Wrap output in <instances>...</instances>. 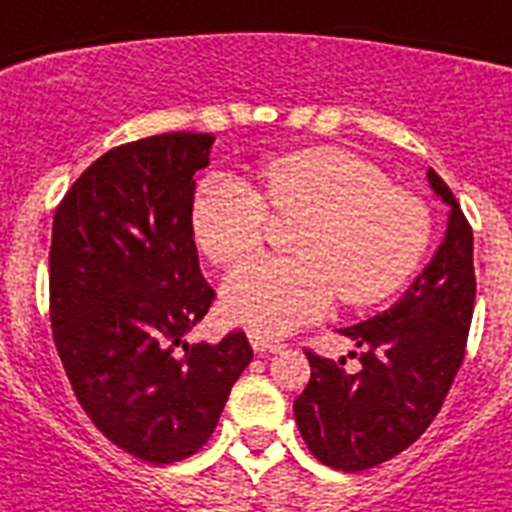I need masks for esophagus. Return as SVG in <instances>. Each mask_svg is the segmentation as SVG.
Wrapping results in <instances>:
<instances>
[{
	"instance_id": "esophagus-1",
	"label": "esophagus",
	"mask_w": 512,
	"mask_h": 512,
	"mask_svg": "<svg viewBox=\"0 0 512 512\" xmlns=\"http://www.w3.org/2000/svg\"><path fill=\"white\" fill-rule=\"evenodd\" d=\"M249 343H252V349H255V354H276V351L283 349L281 341H273V338L255 336V333H249Z\"/></svg>"
}]
</instances>
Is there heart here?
<instances>
[{
    "label": "heart",
    "instance_id": "b5f03b06",
    "mask_svg": "<svg viewBox=\"0 0 512 512\" xmlns=\"http://www.w3.org/2000/svg\"><path fill=\"white\" fill-rule=\"evenodd\" d=\"M257 195L231 174L208 176L192 205L197 247L216 265L260 252L268 209L307 218L296 231V260L263 257L223 283L226 320L263 338L320 320L336 291L346 307H372L411 281L429 244L432 213L414 192L393 187L375 163L341 148H304L273 158Z\"/></svg>",
    "mask_w": 512,
    "mask_h": 512
}]
</instances>
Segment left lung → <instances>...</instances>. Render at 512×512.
<instances>
[{"label": "left lung", "mask_w": 512, "mask_h": 512, "mask_svg": "<svg viewBox=\"0 0 512 512\" xmlns=\"http://www.w3.org/2000/svg\"><path fill=\"white\" fill-rule=\"evenodd\" d=\"M429 187L450 205L448 231L432 263L382 315L343 328L362 367L307 351V388L294 401L296 427L317 461L364 471L390 461L424 435L442 409L466 354L476 299L474 231L435 171Z\"/></svg>", "instance_id": "1"}]
</instances>
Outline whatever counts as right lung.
Segmentation results:
<instances>
[{
  "instance_id": "1",
  "label": "right lung",
  "mask_w": 512,
  "mask_h": 512,
  "mask_svg": "<svg viewBox=\"0 0 512 512\" xmlns=\"http://www.w3.org/2000/svg\"><path fill=\"white\" fill-rule=\"evenodd\" d=\"M213 140L166 132L111 148L51 226L49 312L64 372L90 422L148 463L203 448L252 362L242 330L184 341L216 299L192 231V176Z\"/></svg>"
}]
</instances>
